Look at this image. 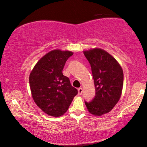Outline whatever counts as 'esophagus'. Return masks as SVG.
Masks as SVG:
<instances>
[{"label":"esophagus","mask_w":147,"mask_h":147,"mask_svg":"<svg viewBox=\"0 0 147 147\" xmlns=\"http://www.w3.org/2000/svg\"><path fill=\"white\" fill-rule=\"evenodd\" d=\"M78 95H81L82 94V92H83V90L82 88H79L78 89Z\"/></svg>","instance_id":"esophagus-1"}]
</instances>
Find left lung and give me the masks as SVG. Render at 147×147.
Returning <instances> with one entry per match:
<instances>
[{
    "label": "left lung",
    "mask_w": 147,
    "mask_h": 147,
    "mask_svg": "<svg viewBox=\"0 0 147 147\" xmlns=\"http://www.w3.org/2000/svg\"><path fill=\"white\" fill-rule=\"evenodd\" d=\"M91 66L96 96L90 102H85L91 114L101 116L109 113L119 102L123 85V72L117 60L100 48L83 51Z\"/></svg>",
    "instance_id": "left-lung-1"
}]
</instances>
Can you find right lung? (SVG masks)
<instances>
[{
    "label": "right lung",
    "instance_id": "right-lung-1",
    "mask_svg": "<svg viewBox=\"0 0 147 147\" xmlns=\"http://www.w3.org/2000/svg\"><path fill=\"white\" fill-rule=\"evenodd\" d=\"M73 55L70 51L52 50L38 61L30 74L33 100L50 116L60 117L64 114L78 94L69 78L62 73L67 60Z\"/></svg>",
    "mask_w": 147,
    "mask_h": 147
}]
</instances>
